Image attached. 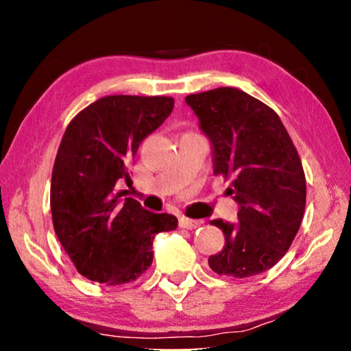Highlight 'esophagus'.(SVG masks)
I'll return each mask as SVG.
<instances>
[{"label": "esophagus", "instance_id": "esophagus-1", "mask_svg": "<svg viewBox=\"0 0 351 351\" xmlns=\"http://www.w3.org/2000/svg\"><path fill=\"white\" fill-rule=\"evenodd\" d=\"M201 220H193V219H189V217H180L179 219V227L180 228H186V230H195L201 227Z\"/></svg>", "mask_w": 351, "mask_h": 351}]
</instances>
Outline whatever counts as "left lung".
Segmentation results:
<instances>
[{"instance_id": "left-lung-1", "label": "left lung", "mask_w": 351, "mask_h": 351, "mask_svg": "<svg viewBox=\"0 0 351 351\" xmlns=\"http://www.w3.org/2000/svg\"><path fill=\"white\" fill-rule=\"evenodd\" d=\"M214 147V174L230 180L238 223L213 220L225 246L209 257L220 276L251 278L270 270L291 247L304 219L306 182L297 148L273 108L237 88L190 94Z\"/></svg>"}]
</instances>
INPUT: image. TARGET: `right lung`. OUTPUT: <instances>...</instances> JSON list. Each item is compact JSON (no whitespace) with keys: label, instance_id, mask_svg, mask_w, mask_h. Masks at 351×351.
<instances>
[{"label":"right lung","instance_id":"right-lung-1","mask_svg":"<svg viewBox=\"0 0 351 351\" xmlns=\"http://www.w3.org/2000/svg\"><path fill=\"white\" fill-rule=\"evenodd\" d=\"M174 108L166 95H107L69 123L51 180L57 238L80 275L107 286L136 281L153 262L156 233L177 228L171 214L121 199L117 182H131L129 165L143 138Z\"/></svg>","mask_w":351,"mask_h":351}]
</instances>
